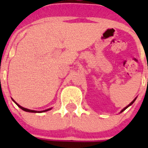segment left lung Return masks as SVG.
Here are the masks:
<instances>
[{"instance_id": "8db88e82", "label": "left lung", "mask_w": 148, "mask_h": 148, "mask_svg": "<svg viewBox=\"0 0 148 148\" xmlns=\"http://www.w3.org/2000/svg\"><path fill=\"white\" fill-rule=\"evenodd\" d=\"M136 98H137V97H136V98H135V99H133V101H132L131 102H130V104H128V105H127V107H125V108H124V109H122V110H121V112H120V113H122V112H123V111H124V110H126V109H127V108H128V107H130V105H132V104H133V103H134V101H136Z\"/></svg>"}]
</instances>
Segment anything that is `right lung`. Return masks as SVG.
Segmentation results:
<instances>
[{
	"instance_id": "obj_1",
	"label": "right lung",
	"mask_w": 148,
	"mask_h": 148,
	"mask_svg": "<svg viewBox=\"0 0 148 148\" xmlns=\"http://www.w3.org/2000/svg\"><path fill=\"white\" fill-rule=\"evenodd\" d=\"M12 101H14V102L15 103V104H17V105L18 106V107H19V108H21V110H24V111H26V112H29V113H43V112H47V111H49V110H50L51 109H52V108H49V109L44 110H42V111L32 110H29V109H27V108H23V107H21V105H19V104H18V103H17V102H15V101L13 100V99H12Z\"/></svg>"
}]
</instances>
